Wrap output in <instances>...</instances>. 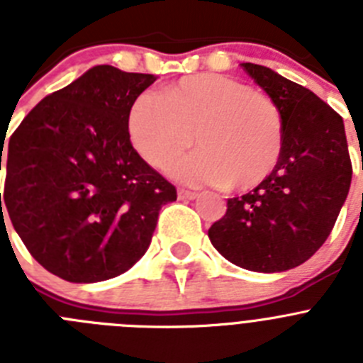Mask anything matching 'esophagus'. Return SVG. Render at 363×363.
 Returning <instances> with one entry per match:
<instances>
[{
    "label": "esophagus",
    "instance_id": "obj_1",
    "mask_svg": "<svg viewBox=\"0 0 363 363\" xmlns=\"http://www.w3.org/2000/svg\"><path fill=\"white\" fill-rule=\"evenodd\" d=\"M178 198L179 200H194V198H198V192L187 191V189H179Z\"/></svg>",
    "mask_w": 363,
    "mask_h": 363
}]
</instances>
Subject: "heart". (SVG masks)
Returning <instances> with one entry per match:
<instances>
[{
  "instance_id": "1",
  "label": "heart",
  "mask_w": 363,
  "mask_h": 363,
  "mask_svg": "<svg viewBox=\"0 0 363 363\" xmlns=\"http://www.w3.org/2000/svg\"><path fill=\"white\" fill-rule=\"evenodd\" d=\"M127 133L149 165L167 169L189 149H200L172 167L191 185L247 191L272 172L281 152L284 125L271 98L223 74H194L142 92L127 114Z\"/></svg>"
}]
</instances>
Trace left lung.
I'll list each match as a JSON object with an SVG mask.
<instances>
[{
    "label": "left lung",
    "instance_id": "left-lung-1",
    "mask_svg": "<svg viewBox=\"0 0 363 363\" xmlns=\"http://www.w3.org/2000/svg\"><path fill=\"white\" fill-rule=\"evenodd\" d=\"M281 114V152L251 192L227 200L209 229L223 258L255 272L298 267L331 234L351 187L352 167L338 112L267 67L242 63Z\"/></svg>",
    "mask_w": 363,
    "mask_h": 363
}]
</instances>
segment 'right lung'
I'll return each instance as SVG.
<instances>
[{"label":"right lung","instance_id":"1","mask_svg":"<svg viewBox=\"0 0 363 363\" xmlns=\"http://www.w3.org/2000/svg\"><path fill=\"white\" fill-rule=\"evenodd\" d=\"M154 82L92 67L41 99L0 158L1 213L38 264L63 280L92 284L129 271L149 249L160 209L176 200L174 185L127 133L130 105Z\"/></svg>","mask_w":363,"mask_h":363}]
</instances>
